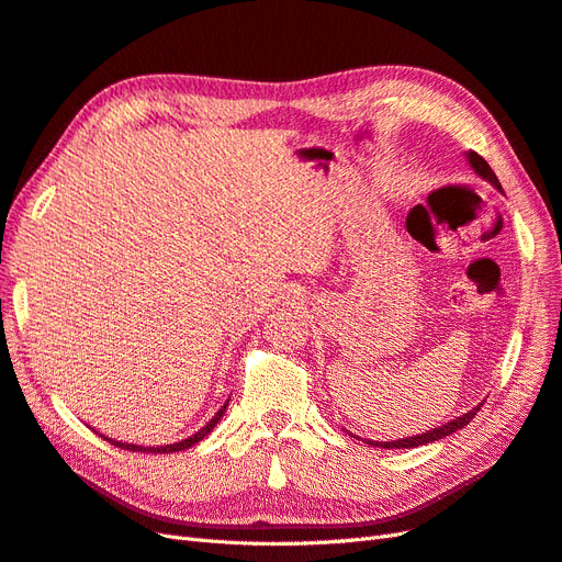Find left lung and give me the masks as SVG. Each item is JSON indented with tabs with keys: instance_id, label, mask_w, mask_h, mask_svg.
<instances>
[{
	"instance_id": "left-lung-1",
	"label": "left lung",
	"mask_w": 562,
	"mask_h": 562,
	"mask_svg": "<svg viewBox=\"0 0 562 562\" xmlns=\"http://www.w3.org/2000/svg\"><path fill=\"white\" fill-rule=\"evenodd\" d=\"M467 157H469L471 167L475 169V173H480V176H483L485 181H490L494 188H499V190H502V183H499V179H496V173L492 171V167L485 162V157H480V155H477V153H473V150H469V153H467ZM480 407H483V403H480L477 407H473L471 412L457 416L454 422H450V424H442L440 428H432V430H428V432H422V436H412V438H405V440H393V442H372V440H367V445L386 447V450H403V447H419V445H426V442H432V440H440V438H445V436H452V432H457L459 428L467 426V424L473 419V416L477 414V409H480Z\"/></svg>"
}]
</instances>
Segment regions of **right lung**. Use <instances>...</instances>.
Returning <instances> with one entry per match:
<instances>
[{
	"instance_id": "1",
	"label": "right lung",
	"mask_w": 562,
	"mask_h": 562,
	"mask_svg": "<svg viewBox=\"0 0 562 562\" xmlns=\"http://www.w3.org/2000/svg\"><path fill=\"white\" fill-rule=\"evenodd\" d=\"M228 405V403H226ZM226 405H223L218 412H216V416L214 419L206 424L204 428H200L195 436H190L188 440H181V442H173V445H162V447H140V445H126V442H115V440H110V438H105L108 442H112V445H117V447H124V450H130V452H150V454H169V452H181V450H188V447H192L195 442H200L204 436H210V430L221 422V416H223V412H226Z\"/></svg>"
}]
</instances>
